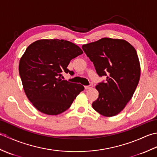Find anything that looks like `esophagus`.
Wrapping results in <instances>:
<instances>
[{
  "label": "esophagus",
  "mask_w": 157,
  "mask_h": 157,
  "mask_svg": "<svg viewBox=\"0 0 157 157\" xmlns=\"http://www.w3.org/2000/svg\"><path fill=\"white\" fill-rule=\"evenodd\" d=\"M92 87H93V86L92 84H90V85H89V86H86L84 88H85L86 90H90V89H92Z\"/></svg>",
  "instance_id": "obj_1"
}]
</instances>
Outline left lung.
Here are the masks:
<instances>
[{"instance_id": "1", "label": "left lung", "mask_w": 157, "mask_h": 157, "mask_svg": "<svg viewBox=\"0 0 157 157\" xmlns=\"http://www.w3.org/2000/svg\"><path fill=\"white\" fill-rule=\"evenodd\" d=\"M82 49L94 63L100 77L106 82L96 88L98 98L92 102L96 111L105 117L123 111L136 90L140 77V65L136 49L122 39L103 38L84 44Z\"/></svg>"}]
</instances>
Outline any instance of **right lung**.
Listing matches in <instances>:
<instances>
[{"instance_id":"add662e5","label":"right lung","mask_w":157,"mask_h":157,"mask_svg":"<svg viewBox=\"0 0 157 157\" xmlns=\"http://www.w3.org/2000/svg\"><path fill=\"white\" fill-rule=\"evenodd\" d=\"M82 53L78 46L64 40L42 39L28 46L20 59L19 72L25 94L36 109L56 115L71 106L84 87L63 80L62 75H73L67 66Z\"/></svg>"}]
</instances>
